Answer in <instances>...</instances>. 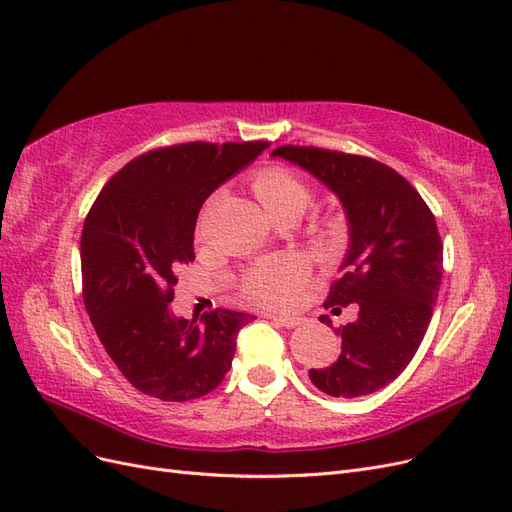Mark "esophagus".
<instances>
[{"label": "esophagus", "instance_id": "34e87169", "mask_svg": "<svg viewBox=\"0 0 512 512\" xmlns=\"http://www.w3.org/2000/svg\"><path fill=\"white\" fill-rule=\"evenodd\" d=\"M267 318L275 320L277 324H282V327H286V329H294V327H299V324H301V318H294V316H277V314H267Z\"/></svg>", "mask_w": 512, "mask_h": 512}]
</instances>
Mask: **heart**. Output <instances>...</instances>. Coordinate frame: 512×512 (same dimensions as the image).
Masks as SVG:
<instances>
[{"mask_svg":"<svg viewBox=\"0 0 512 512\" xmlns=\"http://www.w3.org/2000/svg\"><path fill=\"white\" fill-rule=\"evenodd\" d=\"M254 192L260 203L275 220L288 215H299L314 203V190L305 179L288 168H265L254 177ZM344 235V224L329 220L322 228V237L335 243ZM307 269L301 258L280 256L260 260L247 269L239 280V297L252 305L282 307L294 301L297 292L305 284Z\"/></svg>","mask_w":512,"mask_h":512,"instance_id":"heart-1","label":"heart"}]
</instances>
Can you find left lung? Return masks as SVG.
Segmentation results:
<instances>
[{"mask_svg": "<svg viewBox=\"0 0 512 512\" xmlns=\"http://www.w3.org/2000/svg\"><path fill=\"white\" fill-rule=\"evenodd\" d=\"M271 156L299 164L333 190L348 215L344 275L324 309L356 303L359 316L342 335L337 361L309 369L331 397L369 395L408 367L431 322L442 282V239L431 209L408 179L374 158L320 147L282 145ZM329 324V316H320Z\"/></svg>", "mask_w": 512, "mask_h": 512, "instance_id": "obj_1", "label": "left lung"}]
</instances>
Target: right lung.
<instances>
[{"instance_id": "add662e5", "label": "right lung", "mask_w": 512, "mask_h": 512, "mask_svg": "<svg viewBox=\"0 0 512 512\" xmlns=\"http://www.w3.org/2000/svg\"><path fill=\"white\" fill-rule=\"evenodd\" d=\"M269 147L181 143L123 166L91 205L81 235L83 301L104 350L134 389L188 401L220 386L250 314L215 309L177 318V273L194 260L209 194Z\"/></svg>"}]
</instances>
